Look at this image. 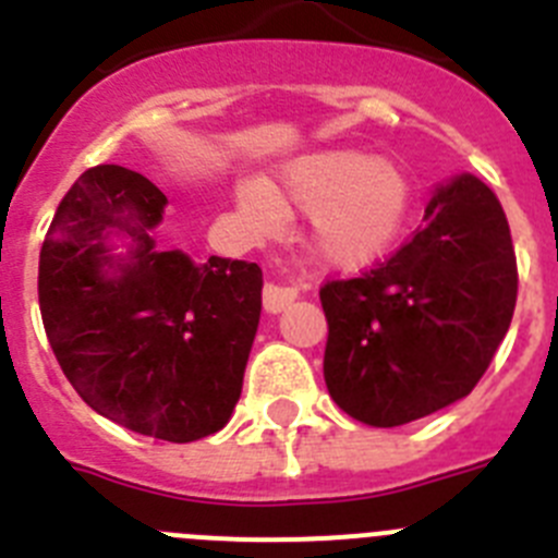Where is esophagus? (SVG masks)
Listing matches in <instances>:
<instances>
[{"label": "esophagus", "mask_w": 558, "mask_h": 558, "mask_svg": "<svg viewBox=\"0 0 558 558\" xmlns=\"http://www.w3.org/2000/svg\"><path fill=\"white\" fill-rule=\"evenodd\" d=\"M299 290L293 284H282V282H265L263 288V304L268 313H282L290 302H293Z\"/></svg>", "instance_id": "esophagus-1"}]
</instances>
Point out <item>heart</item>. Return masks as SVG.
<instances>
[{"label": "heart", "mask_w": 558, "mask_h": 558, "mask_svg": "<svg viewBox=\"0 0 558 558\" xmlns=\"http://www.w3.org/2000/svg\"><path fill=\"white\" fill-rule=\"evenodd\" d=\"M240 204L259 229H274L284 209L310 211V243L340 268L366 265L391 245L405 223L411 184L391 159H368L352 147L318 150L290 161L282 186H240Z\"/></svg>", "instance_id": "heart-1"}]
</instances>
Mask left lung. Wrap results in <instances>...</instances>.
Returning a JSON list of instances; mask_svg holds the SVG:
<instances>
[{
  "instance_id": "obj_1",
  "label": "left lung",
  "mask_w": 558,
  "mask_h": 558,
  "mask_svg": "<svg viewBox=\"0 0 558 558\" xmlns=\"http://www.w3.org/2000/svg\"><path fill=\"white\" fill-rule=\"evenodd\" d=\"M425 220L372 270L322 284L329 397L372 427L466 397L514 315L517 256L495 192L461 175L433 195Z\"/></svg>"
}]
</instances>
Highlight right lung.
<instances>
[{"label": "right lung", "instance_id": "right-lung-1", "mask_svg": "<svg viewBox=\"0 0 558 558\" xmlns=\"http://www.w3.org/2000/svg\"><path fill=\"white\" fill-rule=\"evenodd\" d=\"M165 192L120 165L92 167L58 204L38 259L49 347L81 399L142 436L186 445L229 422L263 310V270L245 259L156 251ZM108 228L134 236L125 264Z\"/></svg>", "mask_w": 558, "mask_h": 558}]
</instances>
